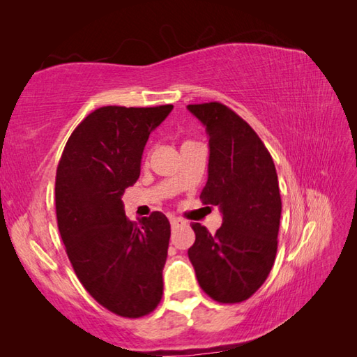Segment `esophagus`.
I'll list each match as a JSON object with an SVG mask.
<instances>
[{
  "instance_id": "obj_1",
  "label": "esophagus",
  "mask_w": 357,
  "mask_h": 357,
  "mask_svg": "<svg viewBox=\"0 0 357 357\" xmlns=\"http://www.w3.org/2000/svg\"><path fill=\"white\" fill-rule=\"evenodd\" d=\"M169 222H171L172 227H178V225H186V222L183 219H180V217H176V215H171Z\"/></svg>"
}]
</instances>
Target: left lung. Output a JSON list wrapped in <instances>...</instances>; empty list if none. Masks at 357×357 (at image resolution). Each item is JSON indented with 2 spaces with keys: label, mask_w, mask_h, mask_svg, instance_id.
Listing matches in <instances>:
<instances>
[{
  "label": "left lung",
  "mask_w": 357,
  "mask_h": 357,
  "mask_svg": "<svg viewBox=\"0 0 357 357\" xmlns=\"http://www.w3.org/2000/svg\"><path fill=\"white\" fill-rule=\"evenodd\" d=\"M209 135L205 205L219 206L214 234L192 223L188 250L200 288L220 303H238L264 285L278 252L282 200L275 166L264 142L232 109L219 101L189 105Z\"/></svg>",
  "instance_id": "1"
}]
</instances>
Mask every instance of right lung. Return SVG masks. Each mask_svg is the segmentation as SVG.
Listing matches in <instances>:
<instances>
[{"mask_svg": "<svg viewBox=\"0 0 357 357\" xmlns=\"http://www.w3.org/2000/svg\"><path fill=\"white\" fill-rule=\"evenodd\" d=\"M172 105L103 106L70 134L56 168V222L78 280L114 314L137 319L157 308L171 225L154 211L138 223L121 195L140 176L149 134Z\"/></svg>", "mask_w": 357, "mask_h": 357, "instance_id": "add662e5", "label": "right lung"}]
</instances>
